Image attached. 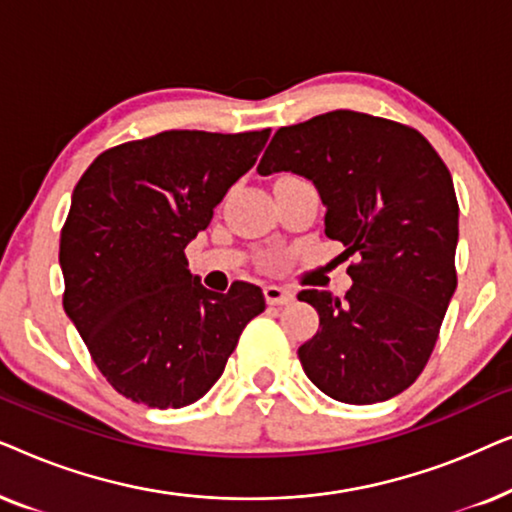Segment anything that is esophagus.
<instances>
[{"instance_id":"1","label":"esophagus","mask_w":512,"mask_h":512,"mask_svg":"<svg viewBox=\"0 0 512 512\" xmlns=\"http://www.w3.org/2000/svg\"><path fill=\"white\" fill-rule=\"evenodd\" d=\"M263 293H265V300H268V305H286L293 300V293L289 289H284V286H277V284H268L263 286Z\"/></svg>"}]
</instances>
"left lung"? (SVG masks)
I'll list each match as a JSON object with an SVG mask.
<instances>
[{
	"mask_svg": "<svg viewBox=\"0 0 512 512\" xmlns=\"http://www.w3.org/2000/svg\"><path fill=\"white\" fill-rule=\"evenodd\" d=\"M310 179L324 233L359 256L345 298L305 289L319 331L298 349L305 375L335 401H389L417 380L457 289L459 205L436 149L410 125L338 109L279 128L258 174Z\"/></svg>",
	"mask_w": 512,
	"mask_h": 512,
	"instance_id": "left-lung-1",
	"label": "left lung"
}]
</instances>
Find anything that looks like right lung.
Instances as JSON below:
<instances>
[{
	"instance_id": "obj_1",
	"label": "right lung",
	"mask_w": 512,
	"mask_h": 512,
	"mask_svg": "<svg viewBox=\"0 0 512 512\" xmlns=\"http://www.w3.org/2000/svg\"><path fill=\"white\" fill-rule=\"evenodd\" d=\"M268 137L167 130L100 153L76 184L60 233L62 305L130 401L160 410L198 401L265 310L254 284L205 289L184 249Z\"/></svg>"
}]
</instances>
